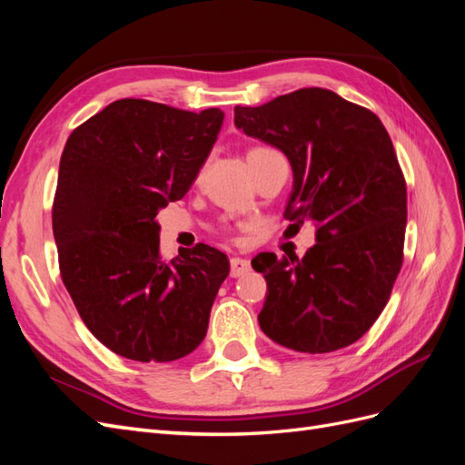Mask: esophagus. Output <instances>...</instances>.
Listing matches in <instances>:
<instances>
[{"label":"esophagus","instance_id":"obj_1","mask_svg":"<svg viewBox=\"0 0 465 465\" xmlns=\"http://www.w3.org/2000/svg\"><path fill=\"white\" fill-rule=\"evenodd\" d=\"M250 272V262L242 258H232L231 260V277H242Z\"/></svg>","mask_w":465,"mask_h":465}]
</instances>
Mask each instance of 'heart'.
Wrapping results in <instances>:
<instances>
[{
	"instance_id": "obj_1",
	"label": "heart",
	"mask_w": 465,
	"mask_h": 465,
	"mask_svg": "<svg viewBox=\"0 0 465 465\" xmlns=\"http://www.w3.org/2000/svg\"><path fill=\"white\" fill-rule=\"evenodd\" d=\"M272 154H277V151L270 149V147H252L248 153H246V161H248V166L256 164L267 157H272Z\"/></svg>"
}]
</instances>
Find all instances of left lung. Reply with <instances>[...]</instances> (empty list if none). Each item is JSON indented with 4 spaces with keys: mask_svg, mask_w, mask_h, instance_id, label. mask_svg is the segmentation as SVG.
Wrapping results in <instances>:
<instances>
[{
    "mask_svg": "<svg viewBox=\"0 0 465 465\" xmlns=\"http://www.w3.org/2000/svg\"><path fill=\"white\" fill-rule=\"evenodd\" d=\"M234 124L287 154L294 174L285 219L312 221L304 258L252 260L267 292L262 331L301 353L343 349L371 330L403 263L407 188L380 118L333 91L308 87L262 106H234ZM289 227V229H291Z\"/></svg>",
    "mask_w": 465,
    "mask_h": 465,
    "instance_id": "obj_1",
    "label": "left lung"
}]
</instances>
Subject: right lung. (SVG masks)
<instances>
[{"mask_svg": "<svg viewBox=\"0 0 465 465\" xmlns=\"http://www.w3.org/2000/svg\"><path fill=\"white\" fill-rule=\"evenodd\" d=\"M223 116L122 98L67 137L52 205L60 275L89 331L120 357L176 361L207 333L229 260L202 242L164 260L154 217L190 190Z\"/></svg>", "mask_w": 465, "mask_h": 465, "instance_id": "1", "label": "right lung"}]
</instances>
